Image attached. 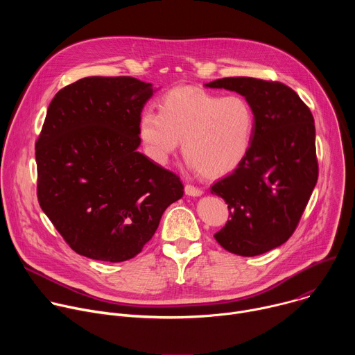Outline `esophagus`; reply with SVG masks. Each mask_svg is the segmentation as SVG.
Instances as JSON below:
<instances>
[{
  "label": "esophagus",
  "mask_w": 355,
  "mask_h": 355,
  "mask_svg": "<svg viewBox=\"0 0 355 355\" xmlns=\"http://www.w3.org/2000/svg\"><path fill=\"white\" fill-rule=\"evenodd\" d=\"M202 192H204V191H202L198 187H195V185H191V184L185 185V193L189 195V196H200Z\"/></svg>",
  "instance_id": "1"
}]
</instances>
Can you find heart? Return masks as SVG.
Masks as SVG:
<instances>
[{
  "instance_id": "b5f03b06",
  "label": "heart",
  "mask_w": 355,
  "mask_h": 355,
  "mask_svg": "<svg viewBox=\"0 0 355 355\" xmlns=\"http://www.w3.org/2000/svg\"><path fill=\"white\" fill-rule=\"evenodd\" d=\"M159 111L146 110L139 121V135L150 156L163 163L182 140L189 166L209 178L237 168L254 137V110L239 95L220 96L181 85L160 98Z\"/></svg>"
}]
</instances>
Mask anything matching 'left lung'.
Instances as JSON below:
<instances>
[{"label": "left lung", "instance_id": "8db88e82", "mask_svg": "<svg viewBox=\"0 0 355 355\" xmlns=\"http://www.w3.org/2000/svg\"><path fill=\"white\" fill-rule=\"evenodd\" d=\"M205 85L239 92L256 114L245 159L211 188L225 199L230 218L215 239L237 256L264 254L292 236L318 182L313 115L278 81L227 77Z\"/></svg>", "mask_w": 355, "mask_h": 355}]
</instances>
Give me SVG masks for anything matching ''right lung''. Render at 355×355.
I'll return each instance as SVG.
<instances>
[{
    "instance_id": "right-lung-1",
    "label": "right lung",
    "mask_w": 355,
    "mask_h": 355,
    "mask_svg": "<svg viewBox=\"0 0 355 355\" xmlns=\"http://www.w3.org/2000/svg\"><path fill=\"white\" fill-rule=\"evenodd\" d=\"M151 95V84L133 77H85L47 108L35 146L37 200L80 256L133 259L184 193L177 174L137 151Z\"/></svg>"
}]
</instances>
